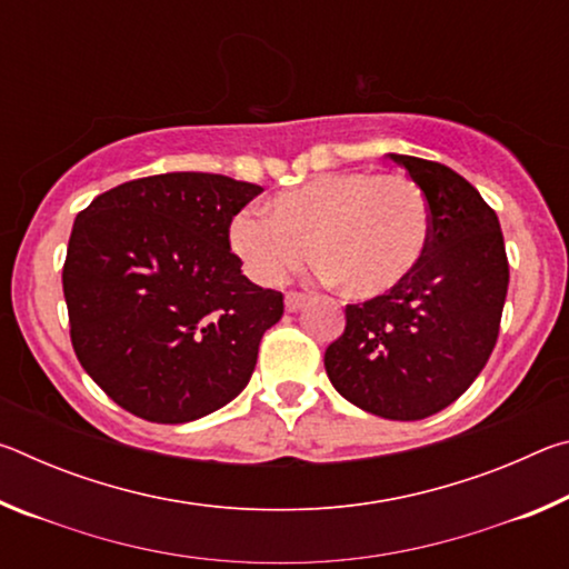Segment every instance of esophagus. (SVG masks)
Masks as SVG:
<instances>
[{
  "label": "esophagus",
  "mask_w": 569,
  "mask_h": 569,
  "mask_svg": "<svg viewBox=\"0 0 569 569\" xmlns=\"http://www.w3.org/2000/svg\"><path fill=\"white\" fill-rule=\"evenodd\" d=\"M306 293H301V291H288L286 293V311H298V308H301L303 303H306Z\"/></svg>",
  "instance_id": "34e87169"
}]
</instances>
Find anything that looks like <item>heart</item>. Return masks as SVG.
<instances>
[{"mask_svg": "<svg viewBox=\"0 0 569 569\" xmlns=\"http://www.w3.org/2000/svg\"><path fill=\"white\" fill-rule=\"evenodd\" d=\"M429 233V203L417 182L369 170L326 172L278 192L266 218L240 210L228 230L256 281H283L311 248L321 276L351 298H377L407 281Z\"/></svg>", "mask_w": 569, "mask_h": 569, "instance_id": "heart-1", "label": "heart"}]
</instances>
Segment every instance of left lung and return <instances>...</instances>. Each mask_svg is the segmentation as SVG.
I'll use <instances>...</instances> for the list:
<instances>
[{
  "mask_svg": "<svg viewBox=\"0 0 569 569\" xmlns=\"http://www.w3.org/2000/svg\"><path fill=\"white\" fill-rule=\"evenodd\" d=\"M429 203L421 263L389 293L346 306L323 363L333 389L383 419L417 421L449 407L492 356L509 286L497 213L447 166L391 156Z\"/></svg>",
  "mask_w": 569,
  "mask_h": 569,
  "instance_id": "obj_1",
  "label": "left lung"
}]
</instances>
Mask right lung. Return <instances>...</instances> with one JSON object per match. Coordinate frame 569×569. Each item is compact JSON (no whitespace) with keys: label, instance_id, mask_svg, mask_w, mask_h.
<instances>
[{"label":"right lung","instance_id":"1","mask_svg":"<svg viewBox=\"0 0 569 569\" xmlns=\"http://www.w3.org/2000/svg\"><path fill=\"white\" fill-rule=\"evenodd\" d=\"M263 188L166 172L102 192L77 213L62 268L72 349L134 417L186 423L233 401L283 293L250 283L230 220Z\"/></svg>","mask_w":569,"mask_h":569}]
</instances>
